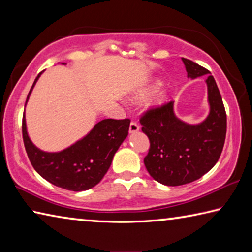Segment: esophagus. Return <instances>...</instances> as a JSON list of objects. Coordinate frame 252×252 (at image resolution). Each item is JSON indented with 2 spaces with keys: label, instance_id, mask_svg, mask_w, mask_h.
Returning <instances> with one entry per match:
<instances>
[{
  "label": "esophagus",
  "instance_id": "1",
  "mask_svg": "<svg viewBox=\"0 0 252 252\" xmlns=\"http://www.w3.org/2000/svg\"><path fill=\"white\" fill-rule=\"evenodd\" d=\"M139 130H140V126H139L138 123L132 121V122L130 123V127H129L130 133H135V132H138Z\"/></svg>",
  "mask_w": 252,
  "mask_h": 252
}]
</instances>
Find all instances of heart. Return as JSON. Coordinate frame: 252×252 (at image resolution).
<instances>
[{"label":"heart","mask_w":252,"mask_h":252,"mask_svg":"<svg viewBox=\"0 0 252 252\" xmlns=\"http://www.w3.org/2000/svg\"><path fill=\"white\" fill-rule=\"evenodd\" d=\"M149 92H150V89L149 88L139 89V90H136L134 93H132L130 96V101L132 102L141 101L149 94ZM165 100H167V94H165L164 92H158L157 94L150 100L149 106H150V108H158V106L163 104Z\"/></svg>","instance_id":"b5f03b06"}]
</instances>
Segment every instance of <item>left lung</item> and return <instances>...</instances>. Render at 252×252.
Segmentation results:
<instances>
[{
  "label": "left lung",
  "instance_id": "left-lung-1",
  "mask_svg": "<svg viewBox=\"0 0 252 252\" xmlns=\"http://www.w3.org/2000/svg\"><path fill=\"white\" fill-rule=\"evenodd\" d=\"M188 78L209 74L207 69L183 59ZM210 112L201 123L189 125L179 119L173 102L151 109L140 119L143 133L150 140L144 165L156 181L182 186L201 178L215 167L222 152L227 133V114L212 75H207Z\"/></svg>",
  "mask_w": 252,
  "mask_h": 252
}]
</instances>
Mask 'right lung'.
I'll return each instance as SVG.
<instances>
[{"instance_id": "obj_1", "label": "right lung", "mask_w": 252, "mask_h": 252, "mask_svg": "<svg viewBox=\"0 0 252 252\" xmlns=\"http://www.w3.org/2000/svg\"><path fill=\"white\" fill-rule=\"evenodd\" d=\"M40 75L34 81L25 105ZM129 119H104L69 148L59 152H46L34 146L30 139L24 110L22 134L29 159L42 178L62 189L84 191L96 186L104 177L113 156L129 133Z\"/></svg>"}]
</instances>
